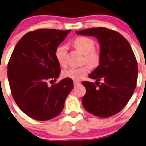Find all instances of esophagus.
Listing matches in <instances>:
<instances>
[{
  "instance_id": "esophagus-1",
  "label": "esophagus",
  "mask_w": 146,
  "mask_h": 146,
  "mask_svg": "<svg viewBox=\"0 0 146 146\" xmlns=\"http://www.w3.org/2000/svg\"><path fill=\"white\" fill-rule=\"evenodd\" d=\"M73 84H74V86H78V85H79L80 84V82L79 81L74 80V81H73Z\"/></svg>"
}]
</instances>
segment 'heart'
Listing matches in <instances>:
<instances>
[{
    "mask_svg": "<svg viewBox=\"0 0 146 146\" xmlns=\"http://www.w3.org/2000/svg\"><path fill=\"white\" fill-rule=\"evenodd\" d=\"M73 45L77 50L84 54L85 62L88 63L92 67H96L99 65L101 61V53L94 48L95 42L92 38L86 36L78 37L73 41ZM67 51L68 47L65 45L58 46L55 50V58L61 66L64 67L67 65ZM89 70L90 66L85 64L82 66L73 67L64 70L63 76L73 80H80L89 73Z\"/></svg>",
    "mask_w": 146,
    "mask_h": 146,
    "instance_id": "1",
    "label": "heart"
}]
</instances>
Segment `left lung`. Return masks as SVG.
<instances>
[{"mask_svg": "<svg viewBox=\"0 0 146 146\" xmlns=\"http://www.w3.org/2000/svg\"><path fill=\"white\" fill-rule=\"evenodd\" d=\"M76 33L96 37L101 47L100 64L89 75L97 82H82L86 88L82 105L97 117L114 115L125 108L136 87L138 64L134 52L120 33L105 27L84 29ZM101 79L102 84L99 82Z\"/></svg>", "mask_w": 146, "mask_h": 146, "instance_id": "8db88e82", "label": "left lung"}]
</instances>
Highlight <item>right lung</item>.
I'll return each mask as SVG.
<instances>
[{"mask_svg": "<svg viewBox=\"0 0 146 146\" xmlns=\"http://www.w3.org/2000/svg\"><path fill=\"white\" fill-rule=\"evenodd\" d=\"M70 30L39 29L28 32L17 42L7 64V78L14 100L29 117L45 121L61 113L73 87L64 78L51 87L61 73L54 52Z\"/></svg>", "mask_w": 146, "mask_h": 146, "instance_id": "right-lung-1", "label": "right lung"}]
</instances>
